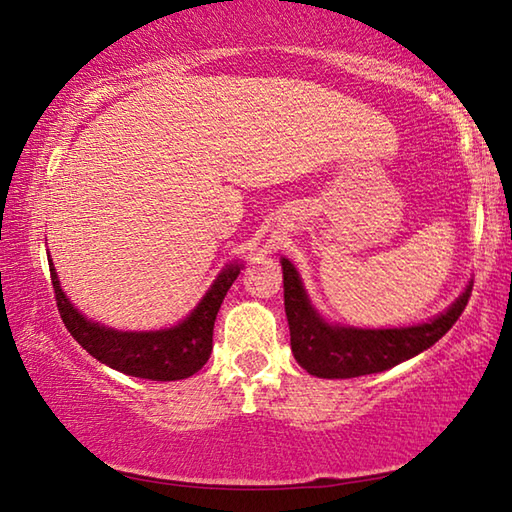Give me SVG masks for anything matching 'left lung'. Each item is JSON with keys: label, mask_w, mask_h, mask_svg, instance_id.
I'll use <instances>...</instances> for the list:
<instances>
[{"label": "left lung", "mask_w": 512, "mask_h": 512, "mask_svg": "<svg viewBox=\"0 0 512 512\" xmlns=\"http://www.w3.org/2000/svg\"><path fill=\"white\" fill-rule=\"evenodd\" d=\"M284 311H287L291 352L309 375L323 379H350L384 372L443 339L463 314L472 287L429 323L393 329H359L332 325L318 314L289 259L282 257Z\"/></svg>", "instance_id": "1"}]
</instances>
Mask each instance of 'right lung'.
Listing matches in <instances>:
<instances>
[{
    "mask_svg": "<svg viewBox=\"0 0 512 512\" xmlns=\"http://www.w3.org/2000/svg\"><path fill=\"white\" fill-rule=\"evenodd\" d=\"M49 271L60 318L83 350H88L94 359L124 372V375L151 381H176L192 377L210 359L214 320L225 293L237 280L241 264L235 262L223 268L210 291L205 293L203 300L183 323L167 329H155V332H119V329L88 320L60 289L51 257Z\"/></svg>",
    "mask_w": 512,
    "mask_h": 512,
    "instance_id": "1",
    "label": "right lung"
}]
</instances>
